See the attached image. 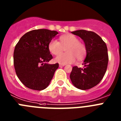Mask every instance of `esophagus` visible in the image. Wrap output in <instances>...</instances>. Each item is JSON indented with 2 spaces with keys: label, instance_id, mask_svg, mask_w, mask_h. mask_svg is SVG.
<instances>
[{
  "label": "esophagus",
  "instance_id": "esophagus-1",
  "mask_svg": "<svg viewBox=\"0 0 121 121\" xmlns=\"http://www.w3.org/2000/svg\"><path fill=\"white\" fill-rule=\"evenodd\" d=\"M65 64H59V67H64V66H65Z\"/></svg>",
  "mask_w": 121,
  "mask_h": 121
}]
</instances>
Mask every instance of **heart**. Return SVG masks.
I'll return each instance as SVG.
<instances>
[{"instance_id":"1","label":"heart","mask_w":121,"mask_h":121,"mask_svg":"<svg viewBox=\"0 0 121 121\" xmlns=\"http://www.w3.org/2000/svg\"><path fill=\"white\" fill-rule=\"evenodd\" d=\"M60 42L56 39H52L49 42L48 48L51 54L57 55L61 52L63 47L66 53L59 55L54 59L56 62L61 64L73 63L77 59L80 60L86 54V47L76 36L71 34L64 35L60 37Z\"/></svg>"}]
</instances>
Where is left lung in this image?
Here are the masks:
<instances>
[{
    "instance_id": "8db88e82",
    "label": "left lung",
    "mask_w": 121,
    "mask_h": 121,
    "mask_svg": "<svg viewBox=\"0 0 121 121\" xmlns=\"http://www.w3.org/2000/svg\"><path fill=\"white\" fill-rule=\"evenodd\" d=\"M71 33L84 40L86 56L82 68L73 67L70 79L74 86L79 89H90L99 84L106 72L108 62L106 43L93 31L80 30Z\"/></svg>"
}]
</instances>
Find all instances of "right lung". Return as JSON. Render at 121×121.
Listing matches in <instances>:
<instances>
[{
	"label": "right lung",
	"instance_id": "right-lung-1",
	"mask_svg": "<svg viewBox=\"0 0 121 121\" xmlns=\"http://www.w3.org/2000/svg\"><path fill=\"white\" fill-rule=\"evenodd\" d=\"M58 34L47 29L35 30L25 33L15 47L14 66L22 84L35 90L45 89L51 82L59 64H49L53 56L48 43Z\"/></svg>",
	"mask_w": 121,
	"mask_h": 121
}]
</instances>
